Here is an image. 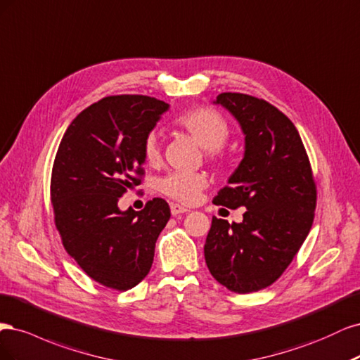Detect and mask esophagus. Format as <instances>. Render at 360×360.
<instances>
[{
  "mask_svg": "<svg viewBox=\"0 0 360 360\" xmlns=\"http://www.w3.org/2000/svg\"><path fill=\"white\" fill-rule=\"evenodd\" d=\"M187 211H188L187 207H184V206L178 205V203H172V205H170V212H172L173 217H176V215L184 214V212H187Z\"/></svg>",
  "mask_w": 360,
  "mask_h": 360,
  "instance_id": "1",
  "label": "esophagus"
}]
</instances>
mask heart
Here are the masks:
<instances>
[{"label": "heart", "mask_w": 360, "mask_h": 360, "mask_svg": "<svg viewBox=\"0 0 360 360\" xmlns=\"http://www.w3.org/2000/svg\"><path fill=\"white\" fill-rule=\"evenodd\" d=\"M176 125L187 131L203 149L210 150L212 157L219 154L229 139L230 129L227 121L217 110L210 108H197L181 113ZM143 155L149 165L160 160V143L154 133L146 136L143 142ZM207 185V178L199 172H172L158 181V190L170 199L184 205L194 203Z\"/></svg>", "instance_id": "1"}]
</instances>
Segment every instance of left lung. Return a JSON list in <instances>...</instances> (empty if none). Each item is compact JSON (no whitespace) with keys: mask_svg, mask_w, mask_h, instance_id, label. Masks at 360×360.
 <instances>
[{"mask_svg":"<svg viewBox=\"0 0 360 360\" xmlns=\"http://www.w3.org/2000/svg\"><path fill=\"white\" fill-rule=\"evenodd\" d=\"M214 103L245 136L243 158L214 203L247 211L242 223L212 217L205 260L230 292L251 293L275 283L302 247L314 219L316 182L302 139L283 112L239 92H223Z\"/></svg>","mask_w":360,"mask_h":360,"instance_id":"left-lung-1","label":"left lung"}]
</instances>
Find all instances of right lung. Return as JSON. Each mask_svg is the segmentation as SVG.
<instances>
[{"label":"right lung","instance_id":"1","mask_svg":"<svg viewBox=\"0 0 360 360\" xmlns=\"http://www.w3.org/2000/svg\"><path fill=\"white\" fill-rule=\"evenodd\" d=\"M169 104L148 96H112L68 125L53 161L51 200L65 251L92 280L125 292L154 262L170 218L163 199L121 211L120 197L142 182L143 142Z\"/></svg>","mask_w":360,"mask_h":360}]
</instances>
